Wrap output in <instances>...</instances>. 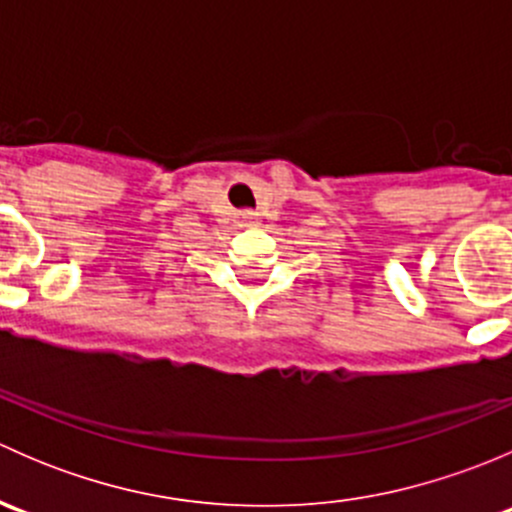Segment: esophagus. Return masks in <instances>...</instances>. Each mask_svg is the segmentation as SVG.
<instances>
[{
	"label": "esophagus",
	"instance_id": "esophagus-1",
	"mask_svg": "<svg viewBox=\"0 0 512 512\" xmlns=\"http://www.w3.org/2000/svg\"><path fill=\"white\" fill-rule=\"evenodd\" d=\"M242 220H245L247 227H255L257 225V215L255 213H245V218H242Z\"/></svg>",
	"mask_w": 512,
	"mask_h": 512
}]
</instances>
